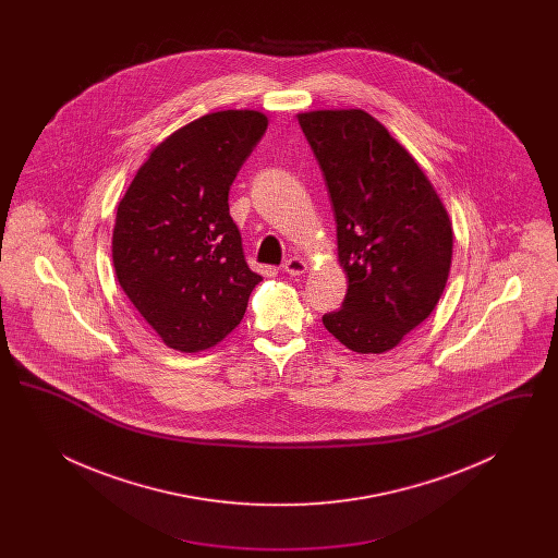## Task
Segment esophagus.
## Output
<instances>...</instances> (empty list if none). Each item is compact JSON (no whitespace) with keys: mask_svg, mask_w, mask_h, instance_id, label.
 <instances>
[{"mask_svg":"<svg viewBox=\"0 0 558 558\" xmlns=\"http://www.w3.org/2000/svg\"><path fill=\"white\" fill-rule=\"evenodd\" d=\"M282 269H284L289 276H303V274L307 271V264H305L303 259H299V257H291V259L284 262Z\"/></svg>","mask_w":558,"mask_h":558,"instance_id":"1","label":"esophagus"}]
</instances>
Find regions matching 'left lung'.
Instances as JSON below:
<instances>
[{
	"mask_svg": "<svg viewBox=\"0 0 558 558\" xmlns=\"http://www.w3.org/2000/svg\"><path fill=\"white\" fill-rule=\"evenodd\" d=\"M337 219L349 280L326 330L355 353H387L421 326L450 276V215L423 167L360 108L299 112Z\"/></svg>",
	"mask_w": 558,
	"mask_h": 558,
	"instance_id": "obj_1",
	"label": "left lung"
}]
</instances>
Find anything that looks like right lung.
I'll return each instance as SVG.
<instances>
[{"label":"right lung","mask_w":558,"mask_h":558,"mask_svg":"<svg viewBox=\"0 0 558 558\" xmlns=\"http://www.w3.org/2000/svg\"><path fill=\"white\" fill-rule=\"evenodd\" d=\"M266 130V114L246 108L187 123L150 150L117 207V280L175 351L221 343L262 282L246 266L228 192Z\"/></svg>","instance_id":"right-lung-1"}]
</instances>
